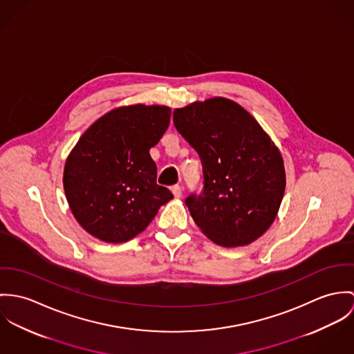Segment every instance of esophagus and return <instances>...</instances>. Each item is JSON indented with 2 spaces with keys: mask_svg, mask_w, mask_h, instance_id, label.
<instances>
[{
  "mask_svg": "<svg viewBox=\"0 0 354 354\" xmlns=\"http://www.w3.org/2000/svg\"><path fill=\"white\" fill-rule=\"evenodd\" d=\"M172 194L175 198H180L182 196V187L179 186V185H175V186H172Z\"/></svg>",
  "mask_w": 354,
  "mask_h": 354,
  "instance_id": "obj_1",
  "label": "esophagus"
}]
</instances>
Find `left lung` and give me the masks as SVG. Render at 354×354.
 Segmentation results:
<instances>
[{
    "instance_id": "8db88e82",
    "label": "left lung",
    "mask_w": 354,
    "mask_h": 354,
    "mask_svg": "<svg viewBox=\"0 0 354 354\" xmlns=\"http://www.w3.org/2000/svg\"><path fill=\"white\" fill-rule=\"evenodd\" d=\"M174 124L202 162L203 189L186 198L201 231L224 247L263 235L275 220L286 180L281 153L261 124L225 97L176 109Z\"/></svg>"
}]
</instances>
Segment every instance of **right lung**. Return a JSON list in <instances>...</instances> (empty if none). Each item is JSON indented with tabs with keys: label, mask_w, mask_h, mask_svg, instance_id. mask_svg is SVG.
I'll return each mask as SVG.
<instances>
[{
	"label": "right lung",
	"mask_w": 354,
	"mask_h": 354,
	"mask_svg": "<svg viewBox=\"0 0 354 354\" xmlns=\"http://www.w3.org/2000/svg\"><path fill=\"white\" fill-rule=\"evenodd\" d=\"M165 106L119 107L91 124L66 158L64 190L80 225L106 243L141 234L172 193L149 155L168 129Z\"/></svg>",
	"instance_id": "1"
}]
</instances>
